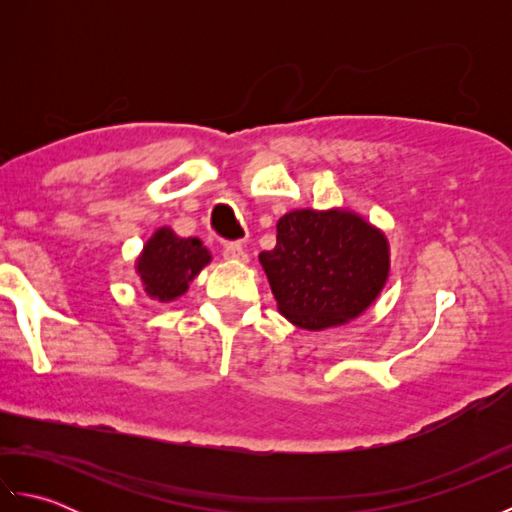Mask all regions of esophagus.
<instances>
[{
	"label": "esophagus",
	"instance_id": "1",
	"mask_svg": "<svg viewBox=\"0 0 512 512\" xmlns=\"http://www.w3.org/2000/svg\"><path fill=\"white\" fill-rule=\"evenodd\" d=\"M222 257L228 259V262H248V253L242 246H224Z\"/></svg>",
	"mask_w": 512,
	"mask_h": 512
}]
</instances>
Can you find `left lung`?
<instances>
[{"label": "left lung", "mask_w": 512, "mask_h": 512, "mask_svg": "<svg viewBox=\"0 0 512 512\" xmlns=\"http://www.w3.org/2000/svg\"><path fill=\"white\" fill-rule=\"evenodd\" d=\"M277 308L303 330L363 314L389 277V244L345 209H297L277 222V246L259 255Z\"/></svg>", "instance_id": "8db88e82"}]
</instances>
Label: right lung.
<instances>
[{"label": "right lung", "instance_id": "obj_1", "mask_svg": "<svg viewBox=\"0 0 512 512\" xmlns=\"http://www.w3.org/2000/svg\"><path fill=\"white\" fill-rule=\"evenodd\" d=\"M211 262V253L198 237H180L162 226L147 239L136 259V273L151 299L162 303L182 297L191 279Z\"/></svg>", "mask_w": 512, "mask_h": 512}]
</instances>
